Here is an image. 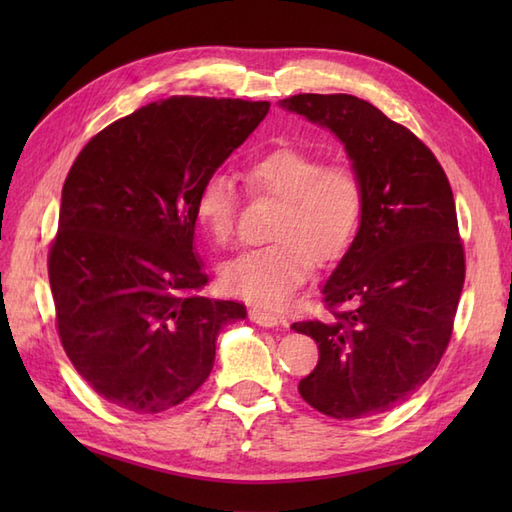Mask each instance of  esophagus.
Returning a JSON list of instances; mask_svg holds the SVG:
<instances>
[{"instance_id": "34e87169", "label": "esophagus", "mask_w": 512, "mask_h": 512, "mask_svg": "<svg viewBox=\"0 0 512 512\" xmlns=\"http://www.w3.org/2000/svg\"><path fill=\"white\" fill-rule=\"evenodd\" d=\"M248 317H250V321H253V323L262 325V328H279V325L284 323V321H281V317H277V314L266 312V310H259V308L250 310Z\"/></svg>"}]
</instances>
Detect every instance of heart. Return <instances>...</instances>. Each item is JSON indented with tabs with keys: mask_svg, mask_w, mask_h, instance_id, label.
<instances>
[{
	"mask_svg": "<svg viewBox=\"0 0 512 512\" xmlns=\"http://www.w3.org/2000/svg\"><path fill=\"white\" fill-rule=\"evenodd\" d=\"M244 178L253 193L279 200L270 224L275 242L239 253L224 264L220 279L228 295L279 306L306 281L314 259L334 262L352 246L365 213V187L352 167H323L317 156L292 147L259 156ZM193 217L213 244L231 242V180L222 173L206 178L195 193Z\"/></svg>",
	"mask_w": 512,
	"mask_h": 512,
	"instance_id": "b5f03b06",
	"label": "heart"
}]
</instances>
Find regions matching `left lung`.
<instances>
[{"instance_id":"8db88e82","label":"left lung","mask_w":512,"mask_h":512,"mask_svg":"<svg viewBox=\"0 0 512 512\" xmlns=\"http://www.w3.org/2000/svg\"><path fill=\"white\" fill-rule=\"evenodd\" d=\"M286 112L328 129L365 187V213L321 295L328 321L292 323L319 343L299 383L325 416H378L409 398L447 350L464 286L451 184L429 147L352 94H297Z\"/></svg>"}]
</instances>
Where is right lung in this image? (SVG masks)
<instances>
[{
	"mask_svg": "<svg viewBox=\"0 0 512 512\" xmlns=\"http://www.w3.org/2000/svg\"><path fill=\"white\" fill-rule=\"evenodd\" d=\"M268 110L171 96L105 127L74 160L50 288L65 354L112 405H180L209 378L220 330L246 319L242 303L200 292L209 277L193 246V200Z\"/></svg>",
	"mask_w": 512,
	"mask_h": 512,
	"instance_id": "obj_1",
	"label": "right lung"
}]
</instances>
